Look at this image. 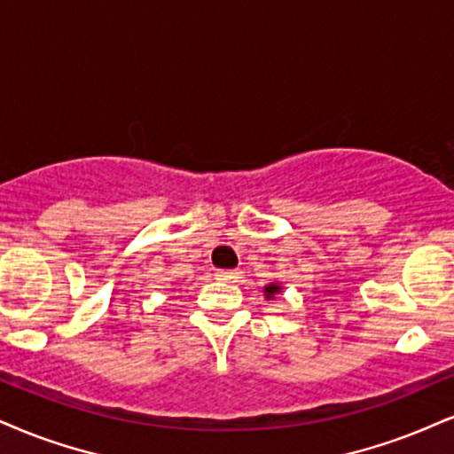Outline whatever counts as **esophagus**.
I'll return each mask as SVG.
<instances>
[{"mask_svg": "<svg viewBox=\"0 0 454 454\" xmlns=\"http://www.w3.org/2000/svg\"><path fill=\"white\" fill-rule=\"evenodd\" d=\"M238 278H239L238 270H218L216 271V279H221V282H238Z\"/></svg>", "mask_w": 454, "mask_h": 454, "instance_id": "1", "label": "esophagus"}]
</instances>
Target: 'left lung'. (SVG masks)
<instances>
[{
    "mask_svg": "<svg viewBox=\"0 0 454 454\" xmlns=\"http://www.w3.org/2000/svg\"><path fill=\"white\" fill-rule=\"evenodd\" d=\"M278 293H282V286H278V284H267L265 286V299H273Z\"/></svg>",
    "mask_w": 454,
    "mask_h": 454,
    "instance_id": "obj_1",
    "label": "left lung"
}]
</instances>
